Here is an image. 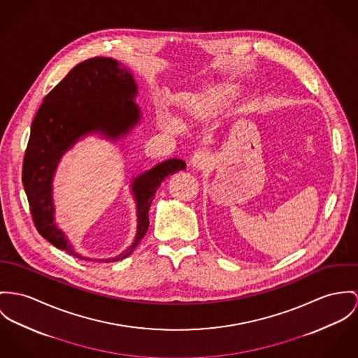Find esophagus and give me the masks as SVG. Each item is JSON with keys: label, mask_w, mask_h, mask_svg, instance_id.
Listing matches in <instances>:
<instances>
[{"label": "esophagus", "mask_w": 358, "mask_h": 358, "mask_svg": "<svg viewBox=\"0 0 358 358\" xmlns=\"http://www.w3.org/2000/svg\"><path fill=\"white\" fill-rule=\"evenodd\" d=\"M211 164V155L207 151H197L191 158V165L194 169H204Z\"/></svg>", "instance_id": "1"}]
</instances>
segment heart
I'll return each instance as SVG.
<instances>
[{"label": "heart", "instance_id": "b5f03b06", "mask_svg": "<svg viewBox=\"0 0 358 358\" xmlns=\"http://www.w3.org/2000/svg\"><path fill=\"white\" fill-rule=\"evenodd\" d=\"M234 92L233 87H214L201 94L192 95L189 99V113L197 118L210 117L223 109Z\"/></svg>", "mask_w": 358, "mask_h": 358}]
</instances>
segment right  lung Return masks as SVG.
Returning a JSON list of instances; mask_svg holds the SVG:
<instances>
[{
	"instance_id": "obj_1",
	"label": "right lung",
	"mask_w": 358,
	"mask_h": 358,
	"mask_svg": "<svg viewBox=\"0 0 358 358\" xmlns=\"http://www.w3.org/2000/svg\"><path fill=\"white\" fill-rule=\"evenodd\" d=\"M136 83L125 66L113 58L94 57L78 64L43 98L31 125L22 180L34 224L39 234L55 248L78 255L53 220L52 178L62 154L80 136L102 132L108 138L127 135L140 120L134 102ZM185 162L169 159L135 178L132 191L138 201V233L135 241L117 257H128L147 233L148 211L157 189L166 177L184 170ZM87 260V259H85Z\"/></svg>"
}]
</instances>
